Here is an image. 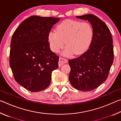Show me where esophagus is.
Returning a JSON list of instances; mask_svg holds the SVG:
<instances>
[{"mask_svg": "<svg viewBox=\"0 0 121 121\" xmlns=\"http://www.w3.org/2000/svg\"><path fill=\"white\" fill-rule=\"evenodd\" d=\"M68 62V60L63 58H59V66L61 67L62 65L65 64Z\"/></svg>", "mask_w": 121, "mask_h": 121, "instance_id": "esophagus-1", "label": "esophagus"}]
</instances>
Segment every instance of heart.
Wrapping results in <instances>:
<instances>
[{
  "mask_svg": "<svg viewBox=\"0 0 121 121\" xmlns=\"http://www.w3.org/2000/svg\"><path fill=\"white\" fill-rule=\"evenodd\" d=\"M93 29L87 22L65 20L57 26L56 31H51L48 41L51 50L58 53L65 46V56L83 54L90 46L92 39Z\"/></svg>",
  "mask_w": 121,
  "mask_h": 121,
  "instance_id": "heart-1",
  "label": "heart"
}]
</instances>
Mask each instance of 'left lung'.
<instances>
[{
	"mask_svg": "<svg viewBox=\"0 0 121 121\" xmlns=\"http://www.w3.org/2000/svg\"><path fill=\"white\" fill-rule=\"evenodd\" d=\"M92 26L93 37L89 50L77 58L69 60V79L76 89L89 91L96 89L108 77L114 60L112 39L105 22L93 14L77 16Z\"/></svg>",
	"mask_w": 121,
	"mask_h": 121,
	"instance_id": "obj_1",
	"label": "left lung"
}]
</instances>
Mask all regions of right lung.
Listing matches in <instances>:
<instances>
[{
  "label": "right lung",
  "mask_w": 121,
  "mask_h": 121,
  "mask_svg": "<svg viewBox=\"0 0 121 121\" xmlns=\"http://www.w3.org/2000/svg\"><path fill=\"white\" fill-rule=\"evenodd\" d=\"M60 18L32 16L20 24L11 42L9 65L15 81L26 89L38 92L50 84L59 57L51 50L48 34Z\"/></svg>",
  "instance_id": "obj_1"
}]
</instances>
